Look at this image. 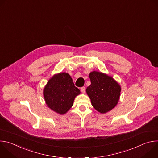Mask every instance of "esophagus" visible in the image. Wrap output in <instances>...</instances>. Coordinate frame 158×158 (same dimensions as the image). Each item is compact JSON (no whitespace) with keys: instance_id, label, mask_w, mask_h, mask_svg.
I'll return each instance as SVG.
<instances>
[{"instance_id":"34e87169","label":"esophagus","mask_w":158,"mask_h":158,"mask_svg":"<svg viewBox=\"0 0 158 158\" xmlns=\"http://www.w3.org/2000/svg\"><path fill=\"white\" fill-rule=\"evenodd\" d=\"M81 92L82 93H85V87H82L81 88Z\"/></svg>"}]
</instances>
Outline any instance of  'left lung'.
Listing matches in <instances>:
<instances>
[{
  "instance_id": "1",
  "label": "left lung",
  "mask_w": 158,
  "mask_h": 158,
  "mask_svg": "<svg viewBox=\"0 0 158 158\" xmlns=\"http://www.w3.org/2000/svg\"><path fill=\"white\" fill-rule=\"evenodd\" d=\"M89 78L91 85L86 89L87 94L96 110L101 114L106 113L117 105L121 86L112 77L101 72H91Z\"/></svg>"
}]
</instances>
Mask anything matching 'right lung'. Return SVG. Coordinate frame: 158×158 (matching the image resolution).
<instances>
[{
    "label": "right lung",
    "mask_w": 158,
    "mask_h": 158,
    "mask_svg": "<svg viewBox=\"0 0 158 158\" xmlns=\"http://www.w3.org/2000/svg\"><path fill=\"white\" fill-rule=\"evenodd\" d=\"M80 93V90L75 87L70 75L65 73L54 75L43 91L48 106L61 115L71 109L75 98Z\"/></svg>",
    "instance_id": "right-lung-1"
}]
</instances>
